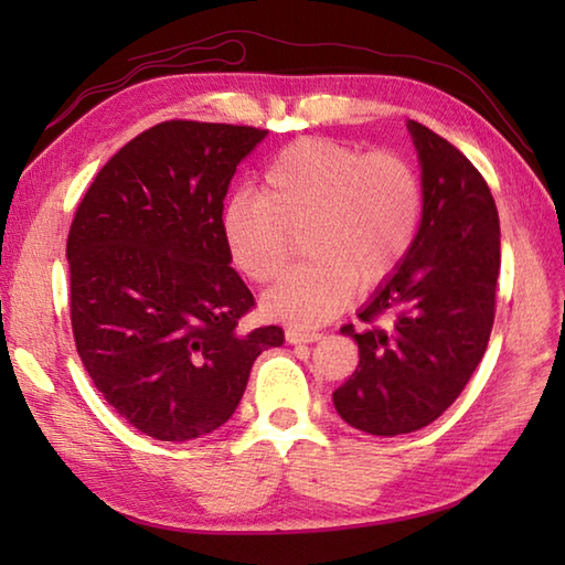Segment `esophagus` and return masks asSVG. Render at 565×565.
I'll return each mask as SVG.
<instances>
[{
  "mask_svg": "<svg viewBox=\"0 0 565 565\" xmlns=\"http://www.w3.org/2000/svg\"><path fill=\"white\" fill-rule=\"evenodd\" d=\"M322 334L313 332V330H301V328L286 330V342L289 344H308V342H318Z\"/></svg>",
  "mask_w": 565,
  "mask_h": 565,
  "instance_id": "obj_1",
  "label": "esophagus"
}]
</instances>
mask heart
Here are the masks:
<instances>
[{
  "label": "heart",
  "mask_w": 565,
  "mask_h": 565,
  "mask_svg": "<svg viewBox=\"0 0 565 565\" xmlns=\"http://www.w3.org/2000/svg\"><path fill=\"white\" fill-rule=\"evenodd\" d=\"M423 221V186L395 152H369L332 138H301L264 164L259 191L225 203L221 233L233 267L267 284L303 233L310 259L262 296L267 316L310 328L374 289L411 255Z\"/></svg>",
  "instance_id": "1"
}]
</instances>
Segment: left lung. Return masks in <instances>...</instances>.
Returning <instances> with one entry per match:
<instances>
[{"label":"left lung","instance_id":"8db88e82","mask_svg":"<svg viewBox=\"0 0 565 565\" xmlns=\"http://www.w3.org/2000/svg\"><path fill=\"white\" fill-rule=\"evenodd\" d=\"M423 167V221L411 255L344 326L359 366L332 393L354 429L395 437L423 429L459 398L495 320L500 221L493 194L461 150L407 121ZM388 315L386 329L375 320Z\"/></svg>","mask_w":565,"mask_h":565}]
</instances>
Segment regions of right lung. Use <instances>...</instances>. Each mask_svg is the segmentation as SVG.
I'll use <instances>...</instances> for the list:
<instances>
[{"instance_id":"1","label":"right lung","mask_w":565,"mask_h":565,"mask_svg":"<svg viewBox=\"0 0 565 565\" xmlns=\"http://www.w3.org/2000/svg\"><path fill=\"white\" fill-rule=\"evenodd\" d=\"M267 130L164 121L94 177L67 235L70 320L84 369L114 411L162 441L233 417L276 326L231 267L221 215L231 179Z\"/></svg>"}]
</instances>
